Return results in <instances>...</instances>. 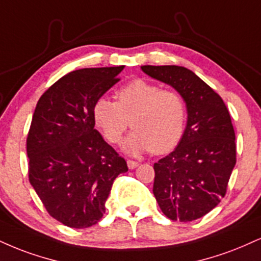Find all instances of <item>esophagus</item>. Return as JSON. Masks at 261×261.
I'll return each mask as SVG.
<instances>
[{
  "label": "esophagus",
  "mask_w": 261,
  "mask_h": 261,
  "mask_svg": "<svg viewBox=\"0 0 261 261\" xmlns=\"http://www.w3.org/2000/svg\"><path fill=\"white\" fill-rule=\"evenodd\" d=\"M127 166H128V169H131V170H133V169L139 166V162H135V161H131V159H128Z\"/></svg>",
  "instance_id": "1"
}]
</instances>
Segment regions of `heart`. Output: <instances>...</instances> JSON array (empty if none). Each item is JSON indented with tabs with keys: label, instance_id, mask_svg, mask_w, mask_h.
Masks as SVG:
<instances>
[{
	"label": "heart",
	"instance_id": "heart-1",
	"mask_svg": "<svg viewBox=\"0 0 261 261\" xmlns=\"http://www.w3.org/2000/svg\"><path fill=\"white\" fill-rule=\"evenodd\" d=\"M117 97L118 102L102 97L93 107L96 124L109 142H120L131 120L135 130L124 142L125 152L162 154L177 146L186 122V106L177 92L137 79L122 86Z\"/></svg>",
	"mask_w": 261,
	"mask_h": 261
}]
</instances>
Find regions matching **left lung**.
I'll use <instances>...</instances> for the list:
<instances>
[{"label":"left lung","instance_id":"8db88e82","mask_svg":"<svg viewBox=\"0 0 261 261\" xmlns=\"http://www.w3.org/2000/svg\"><path fill=\"white\" fill-rule=\"evenodd\" d=\"M141 69L174 87L187 108V125L177 147L153 166V193L170 220H197L224 198L236 165L230 113L221 97L190 69L178 65Z\"/></svg>","mask_w":261,"mask_h":261}]
</instances>
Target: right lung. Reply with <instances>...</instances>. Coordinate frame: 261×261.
<instances>
[{
  "label": "right lung",
  "mask_w": 261,
  "mask_h": 261,
  "mask_svg": "<svg viewBox=\"0 0 261 261\" xmlns=\"http://www.w3.org/2000/svg\"><path fill=\"white\" fill-rule=\"evenodd\" d=\"M124 65L71 71L37 102L27 139L29 181L48 214L86 228L106 212V200L124 158L95 128V103L118 83Z\"/></svg>",
  "instance_id": "add662e5"
}]
</instances>
